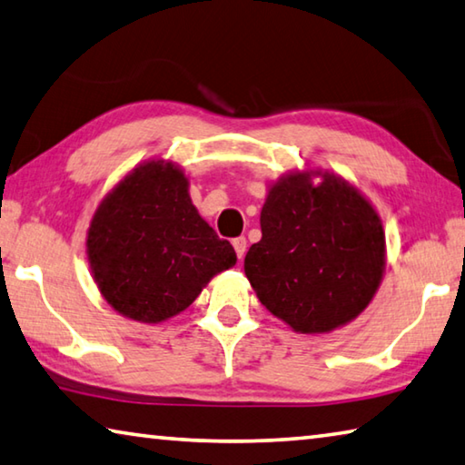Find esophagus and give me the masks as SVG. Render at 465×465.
I'll use <instances>...</instances> for the list:
<instances>
[{"label": "esophagus", "instance_id": "34e87169", "mask_svg": "<svg viewBox=\"0 0 465 465\" xmlns=\"http://www.w3.org/2000/svg\"><path fill=\"white\" fill-rule=\"evenodd\" d=\"M232 247H234V253H237V257L242 259V257H245V251H247V239L245 237L232 239Z\"/></svg>", "mask_w": 465, "mask_h": 465}]
</instances>
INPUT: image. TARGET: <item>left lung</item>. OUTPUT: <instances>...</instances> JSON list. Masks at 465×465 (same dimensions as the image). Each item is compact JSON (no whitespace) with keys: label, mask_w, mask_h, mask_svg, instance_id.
<instances>
[{"label":"left lung","mask_w":465,"mask_h":465,"mask_svg":"<svg viewBox=\"0 0 465 465\" xmlns=\"http://www.w3.org/2000/svg\"><path fill=\"white\" fill-rule=\"evenodd\" d=\"M322 177L312 183V175ZM386 267L381 220L360 190L329 171L278 179L262 210V241L245 275L259 302L296 332H329L371 302Z\"/></svg>","instance_id":"obj_1"}]
</instances>
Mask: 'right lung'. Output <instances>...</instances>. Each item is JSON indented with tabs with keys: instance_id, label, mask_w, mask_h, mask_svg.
<instances>
[{
	"instance_id": "right-lung-1",
	"label": "right lung",
	"mask_w": 465,
	"mask_h": 465,
	"mask_svg": "<svg viewBox=\"0 0 465 465\" xmlns=\"http://www.w3.org/2000/svg\"><path fill=\"white\" fill-rule=\"evenodd\" d=\"M87 259L114 311L154 324L185 311L216 273L237 263V253L198 214L183 171L151 159L97 206Z\"/></svg>"
}]
</instances>
